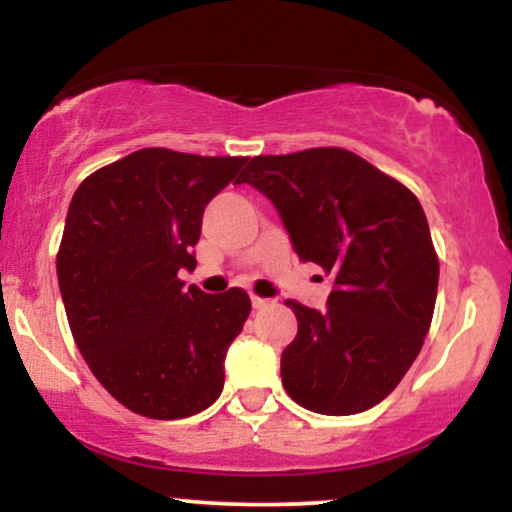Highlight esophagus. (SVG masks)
<instances>
[{
    "label": "esophagus",
    "mask_w": 512,
    "mask_h": 512,
    "mask_svg": "<svg viewBox=\"0 0 512 512\" xmlns=\"http://www.w3.org/2000/svg\"><path fill=\"white\" fill-rule=\"evenodd\" d=\"M274 301H269V298H257V296H252V308L255 310H264V308H269V305H272Z\"/></svg>",
    "instance_id": "esophagus-1"
}]
</instances>
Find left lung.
Returning <instances> with one entry per match:
<instances>
[{"label": "left lung", "mask_w": 512, "mask_h": 512, "mask_svg": "<svg viewBox=\"0 0 512 512\" xmlns=\"http://www.w3.org/2000/svg\"><path fill=\"white\" fill-rule=\"evenodd\" d=\"M238 182L274 204L303 262L332 274L325 310L286 301L298 320L281 354L289 397L327 416L383 402L436 308L438 257L419 199L346 149L255 156Z\"/></svg>", "instance_id": "8db88e82"}]
</instances>
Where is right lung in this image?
<instances>
[{
    "label": "right lung",
    "mask_w": 512,
    "mask_h": 512,
    "mask_svg": "<svg viewBox=\"0 0 512 512\" xmlns=\"http://www.w3.org/2000/svg\"><path fill=\"white\" fill-rule=\"evenodd\" d=\"M248 158L142 149L74 192L57 279L81 356L117 402L185 419L223 390V361L250 315L240 289H185L207 204Z\"/></svg>",
    "instance_id": "obj_1"
}]
</instances>
